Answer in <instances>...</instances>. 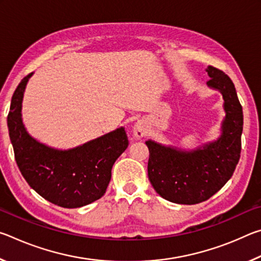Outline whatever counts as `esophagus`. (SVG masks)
Returning <instances> with one entry per match:
<instances>
[{
  "label": "esophagus",
  "mask_w": 261,
  "mask_h": 261,
  "mask_svg": "<svg viewBox=\"0 0 261 261\" xmlns=\"http://www.w3.org/2000/svg\"><path fill=\"white\" fill-rule=\"evenodd\" d=\"M132 130H134V136L136 137V138L140 139V138H143L145 134H146V125H145V123L143 121H138L135 123Z\"/></svg>",
  "instance_id": "1"
}]
</instances>
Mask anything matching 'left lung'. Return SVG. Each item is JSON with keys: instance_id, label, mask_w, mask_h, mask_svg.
I'll list each match as a JSON object with an SVG mask.
<instances>
[{"instance_id": "left-lung-1", "label": "left lung", "mask_w": 261, "mask_h": 261, "mask_svg": "<svg viewBox=\"0 0 261 261\" xmlns=\"http://www.w3.org/2000/svg\"><path fill=\"white\" fill-rule=\"evenodd\" d=\"M206 72L211 78L207 86L223 98L224 117L218 138L191 149L145 141L149 182L162 198L175 204L194 205L210 199L230 179L240 160L243 110L235 85L219 69L210 65Z\"/></svg>"}]
</instances>
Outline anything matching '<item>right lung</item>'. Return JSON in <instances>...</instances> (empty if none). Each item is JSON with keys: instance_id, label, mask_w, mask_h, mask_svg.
<instances>
[{"instance_id": "obj_1", "label": "right lung", "mask_w": 261, "mask_h": 261, "mask_svg": "<svg viewBox=\"0 0 261 261\" xmlns=\"http://www.w3.org/2000/svg\"><path fill=\"white\" fill-rule=\"evenodd\" d=\"M21 79L8 115L9 137L21 175L35 192L64 208H77L103 196L112 168L125 151L124 127L105 134L72 148H55L30 135L23 122V99L30 78Z\"/></svg>"}]
</instances>
